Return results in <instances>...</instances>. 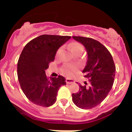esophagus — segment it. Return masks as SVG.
Returning a JSON list of instances; mask_svg holds the SVG:
<instances>
[{
    "label": "esophagus",
    "instance_id": "obj_1",
    "mask_svg": "<svg viewBox=\"0 0 132 132\" xmlns=\"http://www.w3.org/2000/svg\"><path fill=\"white\" fill-rule=\"evenodd\" d=\"M66 84H71L72 83H74V80L72 79H66Z\"/></svg>",
    "mask_w": 132,
    "mask_h": 132
}]
</instances>
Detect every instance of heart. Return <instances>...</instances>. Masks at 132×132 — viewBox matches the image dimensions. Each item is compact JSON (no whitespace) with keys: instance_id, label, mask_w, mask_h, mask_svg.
<instances>
[{"instance_id":"1","label":"heart","mask_w":132,"mask_h":132,"mask_svg":"<svg viewBox=\"0 0 132 132\" xmlns=\"http://www.w3.org/2000/svg\"><path fill=\"white\" fill-rule=\"evenodd\" d=\"M70 49L72 51V53L73 54H78L79 53H81L84 51V47L83 46L81 45L80 43H73L70 44ZM61 52V48L58 51L57 54ZM62 73L66 76H71L72 75L73 72H74L76 70V68L73 66H70V65H68V66H65L64 67L62 68Z\"/></svg>"}]
</instances>
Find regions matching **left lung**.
I'll return each instance as SVG.
<instances>
[{
  "label": "left lung",
  "instance_id": "obj_1",
  "mask_svg": "<svg viewBox=\"0 0 132 132\" xmlns=\"http://www.w3.org/2000/svg\"><path fill=\"white\" fill-rule=\"evenodd\" d=\"M72 37L86 50L87 60L82 72L90 83L89 87L79 85V92L72 95V101L80 109H92L100 104L112 89L116 67L110 52L100 42L89 37Z\"/></svg>",
  "mask_w": 132,
  "mask_h": 132
}]
</instances>
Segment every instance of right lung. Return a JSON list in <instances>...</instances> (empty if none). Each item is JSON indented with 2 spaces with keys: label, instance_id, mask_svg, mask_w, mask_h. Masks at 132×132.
Returning a JSON list of instances; mask_svg holds the SVG:
<instances>
[{
  "label": "right lung",
  "instance_id": "1",
  "mask_svg": "<svg viewBox=\"0 0 132 132\" xmlns=\"http://www.w3.org/2000/svg\"><path fill=\"white\" fill-rule=\"evenodd\" d=\"M70 36L42 35L29 41L18 62L19 83L23 93L34 104L48 107L56 102L59 88L66 84L64 77L47 78L45 70L58 49Z\"/></svg>",
  "mask_w": 132,
  "mask_h": 132
}]
</instances>
